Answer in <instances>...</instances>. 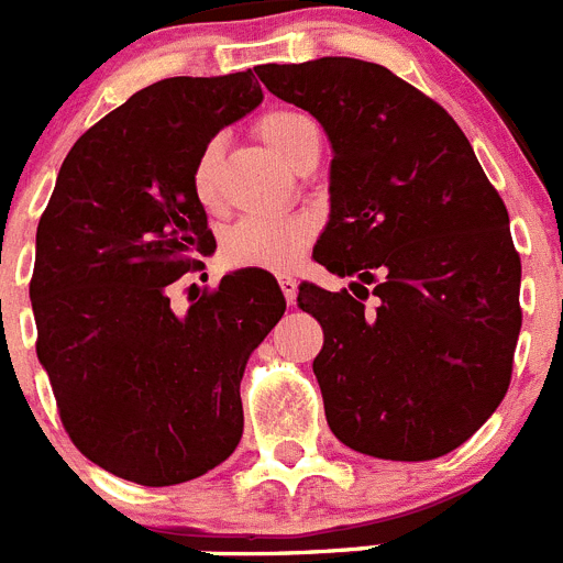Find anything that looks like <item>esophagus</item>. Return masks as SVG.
<instances>
[{
	"mask_svg": "<svg viewBox=\"0 0 563 563\" xmlns=\"http://www.w3.org/2000/svg\"><path fill=\"white\" fill-rule=\"evenodd\" d=\"M278 285H282V292H285L287 305H296L298 296V282L292 276H278Z\"/></svg>",
	"mask_w": 563,
	"mask_h": 563,
	"instance_id": "obj_1",
	"label": "esophagus"
}]
</instances>
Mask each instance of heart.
Instances as JSON below:
<instances>
[{"label":"heart","mask_w":563,"mask_h":563,"mask_svg":"<svg viewBox=\"0 0 563 563\" xmlns=\"http://www.w3.org/2000/svg\"><path fill=\"white\" fill-rule=\"evenodd\" d=\"M310 118L287 109H276L258 118L256 132L276 157L292 163L301 134L310 129ZM217 168L220 143L202 148L194 166V194L206 208L217 206ZM312 239V222L305 217H247L236 222L222 239V258L231 267H258V271H287L301 256Z\"/></svg>","instance_id":"b5f03b06"}]
</instances>
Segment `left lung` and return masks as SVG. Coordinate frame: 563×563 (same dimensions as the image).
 Wrapping results in <instances>:
<instances>
[{
    "label": "left lung",
    "mask_w": 563,
    "mask_h": 563,
    "mask_svg": "<svg viewBox=\"0 0 563 563\" xmlns=\"http://www.w3.org/2000/svg\"><path fill=\"white\" fill-rule=\"evenodd\" d=\"M258 78L332 146L312 256L355 282L298 287L324 327L312 372L332 434L377 460L460 449L505 397L521 330L505 202L454 118L380 64L327 56L262 64Z\"/></svg>",
    "instance_id": "8db88e82"
}]
</instances>
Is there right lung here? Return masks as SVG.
Returning <instances> with one entry per match:
<instances>
[{
  "mask_svg": "<svg viewBox=\"0 0 563 563\" xmlns=\"http://www.w3.org/2000/svg\"><path fill=\"white\" fill-rule=\"evenodd\" d=\"M253 73L163 78L69 148L36 231V355L87 460L146 487L208 474L245 429V363L285 316L258 267L177 312L168 287L217 247L194 166L262 103Z\"/></svg>",
  "mask_w": 563,
  "mask_h": 563,
  "instance_id": "obj_1",
  "label": "right lung"
}]
</instances>
